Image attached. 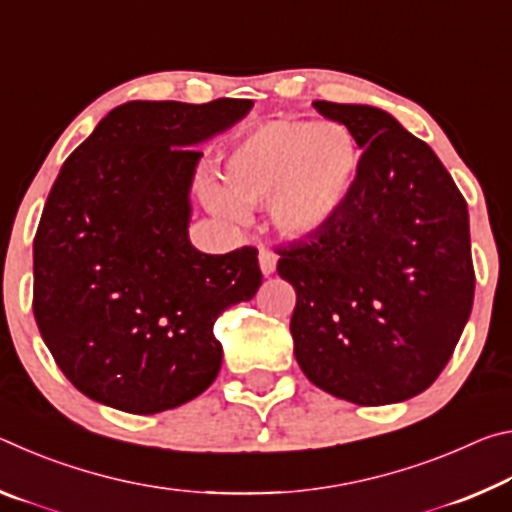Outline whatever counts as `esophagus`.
Instances as JSON below:
<instances>
[{
	"mask_svg": "<svg viewBox=\"0 0 512 512\" xmlns=\"http://www.w3.org/2000/svg\"><path fill=\"white\" fill-rule=\"evenodd\" d=\"M275 266H277V255L273 253V250L266 248V246L259 248V268H262V273L273 275Z\"/></svg>",
	"mask_w": 512,
	"mask_h": 512,
	"instance_id": "34e87169",
	"label": "esophagus"
}]
</instances>
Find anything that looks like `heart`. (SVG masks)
<instances>
[{"label":"heart","instance_id":"b5f03b06","mask_svg":"<svg viewBox=\"0 0 512 512\" xmlns=\"http://www.w3.org/2000/svg\"><path fill=\"white\" fill-rule=\"evenodd\" d=\"M359 167L352 133L336 121L271 119L232 144L223 162L225 192L205 187L210 207L237 214L262 205L282 235L307 237L334 219Z\"/></svg>","mask_w":512,"mask_h":512}]
</instances>
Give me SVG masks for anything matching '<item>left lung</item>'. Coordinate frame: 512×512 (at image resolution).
Segmentation results:
<instances>
[{"mask_svg":"<svg viewBox=\"0 0 512 512\" xmlns=\"http://www.w3.org/2000/svg\"><path fill=\"white\" fill-rule=\"evenodd\" d=\"M359 144L341 210L280 248L296 289L293 354L311 384L359 406L404 402L436 381L474 300L470 216L449 171L388 112L314 101Z\"/></svg>","mask_w":512,"mask_h":512,"instance_id":"8db88e82","label":"left lung"}]
</instances>
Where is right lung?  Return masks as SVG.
Wrapping results in <instances>:
<instances>
[{
    "instance_id": "add662e5",
    "label": "right lung",
    "mask_w": 512,
    "mask_h": 512,
    "mask_svg": "<svg viewBox=\"0 0 512 512\" xmlns=\"http://www.w3.org/2000/svg\"><path fill=\"white\" fill-rule=\"evenodd\" d=\"M253 101H128L65 160L33 239V316L63 375L90 400L151 415L219 375L214 320L262 284L257 248L189 241L196 144Z\"/></svg>"
}]
</instances>
